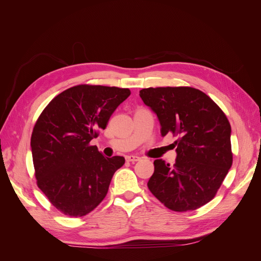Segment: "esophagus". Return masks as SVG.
<instances>
[{
	"instance_id": "esophagus-1",
	"label": "esophagus",
	"mask_w": 261,
	"mask_h": 261,
	"mask_svg": "<svg viewBox=\"0 0 261 261\" xmlns=\"http://www.w3.org/2000/svg\"><path fill=\"white\" fill-rule=\"evenodd\" d=\"M140 158L137 156V155H127L126 156V161L128 162H136V161H139Z\"/></svg>"
}]
</instances>
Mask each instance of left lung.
<instances>
[{
    "instance_id": "left-lung-1",
    "label": "left lung",
    "mask_w": 261,
    "mask_h": 261,
    "mask_svg": "<svg viewBox=\"0 0 261 261\" xmlns=\"http://www.w3.org/2000/svg\"><path fill=\"white\" fill-rule=\"evenodd\" d=\"M156 114L161 135L172 133L176 160H154L148 188L173 211L196 210L209 202L232 167L231 125L206 93L192 87H158L139 91Z\"/></svg>"
}]
</instances>
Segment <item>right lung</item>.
Returning a JSON list of instances; mask_svg holds the SVG:
<instances>
[{
  "mask_svg": "<svg viewBox=\"0 0 261 261\" xmlns=\"http://www.w3.org/2000/svg\"><path fill=\"white\" fill-rule=\"evenodd\" d=\"M129 94L116 87L75 86L39 116L30 143L37 184L64 215L77 218L92 211L125 163L123 156L107 158L89 143Z\"/></svg>",
  "mask_w": 261,
  "mask_h": 261,
  "instance_id": "1",
  "label": "right lung"
}]
</instances>
